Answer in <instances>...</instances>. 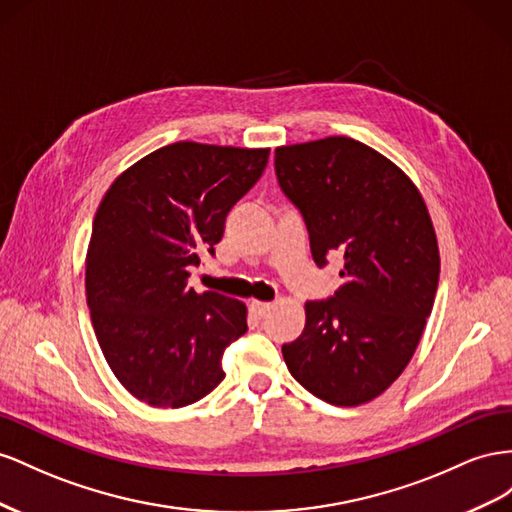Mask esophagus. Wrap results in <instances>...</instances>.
Wrapping results in <instances>:
<instances>
[{
    "label": "esophagus",
    "instance_id": "obj_1",
    "mask_svg": "<svg viewBox=\"0 0 512 512\" xmlns=\"http://www.w3.org/2000/svg\"><path fill=\"white\" fill-rule=\"evenodd\" d=\"M270 309H272L270 302H259V300H253V302H251V311H253V315L259 317V319L264 317Z\"/></svg>",
    "mask_w": 512,
    "mask_h": 512
}]
</instances>
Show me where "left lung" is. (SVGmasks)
Masks as SVG:
<instances>
[{"label": "left lung", "mask_w": 512, "mask_h": 512, "mask_svg": "<svg viewBox=\"0 0 512 512\" xmlns=\"http://www.w3.org/2000/svg\"><path fill=\"white\" fill-rule=\"evenodd\" d=\"M274 169L317 268L343 259L334 296L304 304L285 364L321 401L367 403L403 373L433 309L440 253L429 210L397 165L349 137L283 145Z\"/></svg>", "instance_id": "8db88e82"}]
</instances>
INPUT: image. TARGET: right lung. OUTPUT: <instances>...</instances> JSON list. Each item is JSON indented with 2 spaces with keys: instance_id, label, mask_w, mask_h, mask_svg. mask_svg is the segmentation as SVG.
<instances>
[{
  "instance_id": "obj_1",
  "label": "right lung",
  "mask_w": 512,
  "mask_h": 512,
  "mask_svg": "<svg viewBox=\"0 0 512 512\" xmlns=\"http://www.w3.org/2000/svg\"><path fill=\"white\" fill-rule=\"evenodd\" d=\"M270 150L165 145L111 184L94 216L85 291L96 339L120 384L154 407H184L223 382V354L246 332V306L186 287L214 255L225 218Z\"/></svg>"
}]
</instances>
